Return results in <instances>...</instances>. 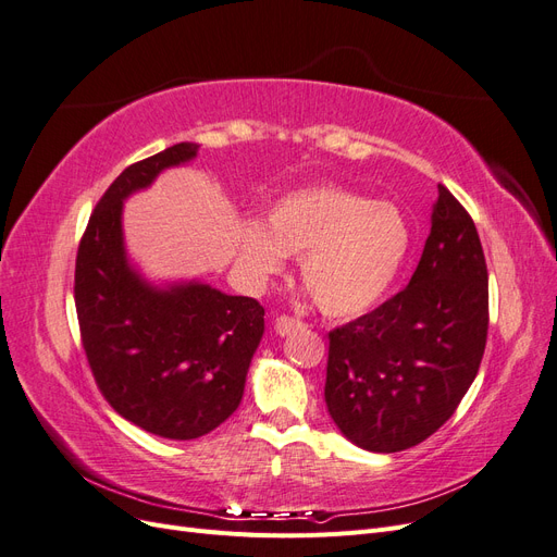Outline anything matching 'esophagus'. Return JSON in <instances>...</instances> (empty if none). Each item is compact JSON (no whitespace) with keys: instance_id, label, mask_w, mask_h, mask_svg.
<instances>
[{"instance_id":"esophagus-1","label":"esophagus","mask_w":557,"mask_h":557,"mask_svg":"<svg viewBox=\"0 0 557 557\" xmlns=\"http://www.w3.org/2000/svg\"><path fill=\"white\" fill-rule=\"evenodd\" d=\"M305 327H307L305 320H299V318H295V315H281V318H276V332H278L281 336L293 334V332L305 330Z\"/></svg>"}]
</instances>
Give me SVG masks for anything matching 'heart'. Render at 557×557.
<instances>
[{
    "instance_id": "obj_1",
    "label": "heart",
    "mask_w": 557,
    "mask_h": 557,
    "mask_svg": "<svg viewBox=\"0 0 557 557\" xmlns=\"http://www.w3.org/2000/svg\"><path fill=\"white\" fill-rule=\"evenodd\" d=\"M409 248L411 225L391 201H372L342 185H315L283 195L267 213V230L248 225L242 258L256 276L278 274L285 252L299 258L315 307L332 318H350L379 305Z\"/></svg>"
}]
</instances>
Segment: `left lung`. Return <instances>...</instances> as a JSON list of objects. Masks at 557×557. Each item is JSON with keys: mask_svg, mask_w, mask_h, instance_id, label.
<instances>
[{"mask_svg": "<svg viewBox=\"0 0 557 557\" xmlns=\"http://www.w3.org/2000/svg\"><path fill=\"white\" fill-rule=\"evenodd\" d=\"M325 404L374 453L425 442L458 409L487 339V267L474 221L440 185L423 256L404 290L327 334Z\"/></svg>", "mask_w": 557, "mask_h": 557, "instance_id": "1", "label": "left lung"}]
</instances>
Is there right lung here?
<instances>
[{
  "instance_id": "add662e5",
  "label": "right lung",
  "mask_w": 557,
  "mask_h": 557,
  "mask_svg": "<svg viewBox=\"0 0 557 557\" xmlns=\"http://www.w3.org/2000/svg\"><path fill=\"white\" fill-rule=\"evenodd\" d=\"M197 156L176 144L129 164L97 201L76 252L81 342L99 393L137 428L188 442L237 411L264 309L207 283L158 290L127 264L123 199Z\"/></svg>"
}]
</instances>
